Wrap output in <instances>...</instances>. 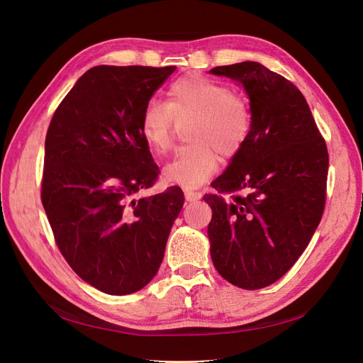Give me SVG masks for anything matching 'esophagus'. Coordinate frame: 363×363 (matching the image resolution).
<instances>
[{"label":"esophagus","mask_w":363,"mask_h":363,"mask_svg":"<svg viewBox=\"0 0 363 363\" xmlns=\"http://www.w3.org/2000/svg\"><path fill=\"white\" fill-rule=\"evenodd\" d=\"M201 199L200 191H193V189H185V200L186 201H197Z\"/></svg>","instance_id":"obj_1"}]
</instances>
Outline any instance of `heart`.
Segmentation results:
<instances>
[{"label":"heart","instance_id":"1","mask_svg":"<svg viewBox=\"0 0 363 363\" xmlns=\"http://www.w3.org/2000/svg\"><path fill=\"white\" fill-rule=\"evenodd\" d=\"M185 123L188 145L181 148L164 169V178L188 188L203 185L218 170V155L233 157L245 145L252 132V110L242 95L222 82L189 74L167 89V104H145L140 132L156 155L174 144L175 125Z\"/></svg>","mask_w":363,"mask_h":363}]
</instances>
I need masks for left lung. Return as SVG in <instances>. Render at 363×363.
I'll list each match as a JSON object with an SVG mask.
<instances>
[{"mask_svg": "<svg viewBox=\"0 0 363 363\" xmlns=\"http://www.w3.org/2000/svg\"><path fill=\"white\" fill-rule=\"evenodd\" d=\"M211 73L241 82L252 110L249 140L212 182L218 193L203 197L213 212L211 256L228 282L259 290L293 268L316 231L328 150L306 99L284 76L256 62Z\"/></svg>", "mask_w": 363, "mask_h": 363, "instance_id": "1", "label": "left lung"}]
</instances>
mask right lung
Segmentation results:
<instances>
[{
	"instance_id": "obj_1",
	"label": "right lung",
	"mask_w": 363,
	"mask_h": 363,
	"mask_svg": "<svg viewBox=\"0 0 363 363\" xmlns=\"http://www.w3.org/2000/svg\"><path fill=\"white\" fill-rule=\"evenodd\" d=\"M175 66H95L55 108L45 137L41 200L70 268L125 296L156 277L184 206L179 186L135 200L159 178L140 132L145 104Z\"/></svg>"
}]
</instances>
